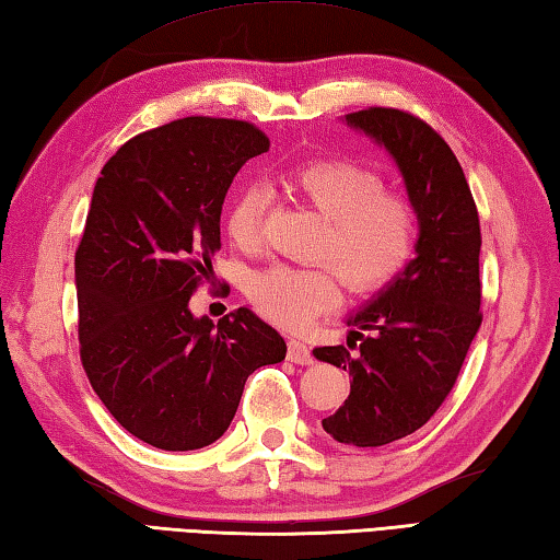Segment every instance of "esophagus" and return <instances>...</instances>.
I'll use <instances>...</instances> for the list:
<instances>
[{"label":"esophagus","instance_id":"obj_1","mask_svg":"<svg viewBox=\"0 0 560 560\" xmlns=\"http://www.w3.org/2000/svg\"><path fill=\"white\" fill-rule=\"evenodd\" d=\"M289 361L293 364H313V352L308 347H305L301 339H291L289 342Z\"/></svg>","mask_w":560,"mask_h":560}]
</instances>
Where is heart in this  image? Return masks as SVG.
I'll list each match as a JSON object with an SVG mask.
<instances>
[{
  "mask_svg": "<svg viewBox=\"0 0 560 560\" xmlns=\"http://www.w3.org/2000/svg\"><path fill=\"white\" fill-rule=\"evenodd\" d=\"M283 186L327 221L315 255L336 269L352 293L388 287L410 265L418 215L408 199L386 191L376 172L349 160H311L291 170ZM267 201V191L255 184L240 186L230 199L225 230L240 249L259 247ZM331 270L273 265L249 279L247 295L269 320L305 327L339 299Z\"/></svg>",
  "mask_w": 560,
  "mask_h": 560,
  "instance_id": "1",
  "label": "heart"
}]
</instances>
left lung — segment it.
Listing matches in <instances>:
<instances>
[{
  "instance_id": "8db88e82",
  "label": "left lung",
  "mask_w": 560,
  "mask_h": 560,
  "mask_svg": "<svg viewBox=\"0 0 560 560\" xmlns=\"http://www.w3.org/2000/svg\"><path fill=\"white\" fill-rule=\"evenodd\" d=\"M388 150L418 213L415 259L364 308L347 317V346L317 347L315 359L349 371V396L323 430L349 446H383L440 410L480 327V223L452 148L422 118L371 106L347 114ZM370 335L364 336L363 330Z\"/></svg>"
}]
</instances>
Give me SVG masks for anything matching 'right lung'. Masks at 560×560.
I'll list each match as a JSON object with an SVG mask.
<instances>
[{"mask_svg": "<svg viewBox=\"0 0 560 560\" xmlns=\"http://www.w3.org/2000/svg\"><path fill=\"white\" fill-rule=\"evenodd\" d=\"M267 150L247 120L189 116L130 138L96 179L74 252L82 366L118 424L164 452L213 444L252 371L287 357L249 308L218 325L189 311L230 184Z\"/></svg>", "mask_w": 560, "mask_h": 560, "instance_id": "obj_1", "label": "right lung"}]
</instances>
